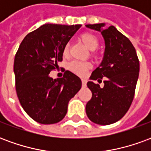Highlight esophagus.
Instances as JSON below:
<instances>
[{
  "instance_id": "34e87169",
  "label": "esophagus",
  "mask_w": 151,
  "mask_h": 151,
  "mask_svg": "<svg viewBox=\"0 0 151 151\" xmlns=\"http://www.w3.org/2000/svg\"><path fill=\"white\" fill-rule=\"evenodd\" d=\"M82 83L83 87H86V81L85 79H82Z\"/></svg>"
}]
</instances>
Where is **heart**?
I'll return each mask as SVG.
<instances>
[{
    "label": "heart",
    "instance_id": "1",
    "mask_svg": "<svg viewBox=\"0 0 151 151\" xmlns=\"http://www.w3.org/2000/svg\"><path fill=\"white\" fill-rule=\"evenodd\" d=\"M80 40L90 50H95L99 45V40L97 37L91 33H84L80 36ZM69 52V46L66 45L64 48V54L67 55ZM91 68V64L88 62L74 60L69 65V69L72 72L75 73L80 76L85 75L86 71Z\"/></svg>",
    "mask_w": 151,
    "mask_h": 151
}]
</instances>
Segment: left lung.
<instances>
[{"mask_svg": "<svg viewBox=\"0 0 151 151\" xmlns=\"http://www.w3.org/2000/svg\"><path fill=\"white\" fill-rule=\"evenodd\" d=\"M105 23L86 27L99 31L104 40L105 49L100 65L92 72L87 86L92 98L86 105V112L92 122L111 124L125 115L132 104L139 75V60L130 40L114 26ZM106 76L101 88L91 80Z\"/></svg>", "mask_w": 151, "mask_h": 151, "instance_id": "obj_1", "label": "left lung"}]
</instances>
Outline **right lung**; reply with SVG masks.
Returning a JSON list of instances; mask_svg holds the SVG:
<instances>
[{
    "mask_svg": "<svg viewBox=\"0 0 151 151\" xmlns=\"http://www.w3.org/2000/svg\"><path fill=\"white\" fill-rule=\"evenodd\" d=\"M82 25L47 23L23 39L14 58L16 91L24 111L38 123L56 124L65 116L69 100L82 81L66 70L63 78L49 76L62 61L64 48Z\"/></svg>",
    "mask_w": 151,
    "mask_h": 151,
    "instance_id": "obj_1",
    "label": "right lung"
}]
</instances>
